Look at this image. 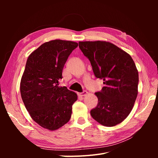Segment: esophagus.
Wrapping results in <instances>:
<instances>
[{
	"mask_svg": "<svg viewBox=\"0 0 158 158\" xmlns=\"http://www.w3.org/2000/svg\"><path fill=\"white\" fill-rule=\"evenodd\" d=\"M87 94H88L87 91H84V92H82L78 93V95H80V96H84V95H85Z\"/></svg>",
	"mask_w": 158,
	"mask_h": 158,
	"instance_id": "1",
	"label": "esophagus"
}]
</instances>
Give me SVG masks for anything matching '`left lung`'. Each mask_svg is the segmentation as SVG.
Wrapping results in <instances>:
<instances>
[{
    "label": "left lung",
    "instance_id": "left-lung-1",
    "mask_svg": "<svg viewBox=\"0 0 158 158\" xmlns=\"http://www.w3.org/2000/svg\"><path fill=\"white\" fill-rule=\"evenodd\" d=\"M79 47L90 61L94 75L105 86L95 93L97 106L90 111L101 125L113 127L132 111L138 95V73L127 52L106 41H80Z\"/></svg>",
    "mask_w": 158,
    "mask_h": 158
}]
</instances>
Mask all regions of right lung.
Listing matches in <instances>:
<instances>
[{
  "label": "right lung",
  "instance_id": "obj_1",
  "mask_svg": "<svg viewBox=\"0 0 158 158\" xmlns=\"http://www.w3.org/2000/svg\"><path fill=\"white\" fill-rule=\"evenodd\" d=\"M77 43L52 40L44 43L27 58L20 82L23 102L33 120L55 131L67 123L77 95L59 86V80L69 55Z\"/></svg>",
  "mask_w": 158,
  "mask_h": 158
}]
</instances>
